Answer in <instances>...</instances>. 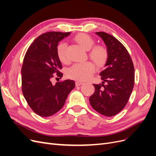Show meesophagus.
I'll list each match as a JSON object with an SVG mask.
<instances>
[{
	"label": "esophagus",
	"instance_id": "34e87169",
	"mask_svg": "<svg viewBox=\"0 0 156 156\" xmlns=\"http://www.w3.org/2000/svg\"><path fill=\"white\" fill-rule=\"evenodd\" d=\"M83 84V82L82 81H77L76 83H75V84H76V86H80L81 85V84Z\"/></svg>",
	"mask_w": 156,
	"mask_h": 156
}]
</instances>
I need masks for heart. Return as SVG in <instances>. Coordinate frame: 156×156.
<instances>
[{
	"label": "heart",
	"mask_w": 156,
	"mask_h": 156,
	"mask_svg": "<svg viewBox=\"0 0 156 156\" xmlns=\"http://www.w3.org/2000/svg\"><path fill=\"white\" fill-rule=\"evenodd\" d=\"M74 41L85 50H89L94 44L92 37L86 34H79L74 37ZM57 55L60 62L67 63L68 61L66 53V45L60 43L57 48ZM89 56L98 66H102L108 58V51L105 46L97 45L89 51ZM95 67L91 62L75 64L68 71V77L78 80L85 81L89 79L94 72Z\"/></svg>",
	"instance_id": "1"
}]
</instances>
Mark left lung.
<instances>
[{
  "mask_svg": "<svg viewBox=\"0 0 156 156\" xmlns=\"http://www.w3.org/2000/svg\"><path fill=\"white\" fill-rule=\"evenodd\" d=\"M108 51L105 69L100 73L102 83L94 84L95 91L89 101L95 111L106 116H115L126 105L135 83V69L125 47L104 32H96Z\"/></svg>",
  "mask_w": 156,
  "mask_h": 156,
  "instance_id": "obj_1",
  "label": "left lung"
}]
</instances>
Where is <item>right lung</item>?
I'll list each match as a JSON object with an SVG mask.
<instances>
[{
    "instance_id": "1",
    "label": "right lung",
    "mask_w": 156,
    "mask_h": 156,
    "mask_svg": "<svg viewBox=\"0 0 156 156\" xmlns=\"http://www.w3.org/2000/svg\"><path fill=\"white\" fill-rule=\"evenodd\" d=\"M69 34L44 33L33 41L25 54L21 68L22 92L32 110L41 116L48 117L59 111L75 87L73 80L67 79L55 84L51 82L55 76L62 77L57 46Z\"/></svg>"
}]
</instances>
